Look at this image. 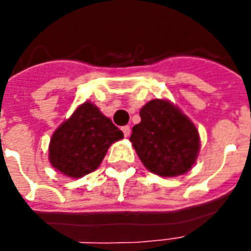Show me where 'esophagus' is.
<instances>
[{
  "label": "esophagus",
  "instance_id": "obj_1",
  "mask_svg": "<svg viewBox=\"0 0 251 251\" xmlns=\"http://www.w3.org/2000/svg\"><path fill=\"white\" fill-rule=\"evenodd\" d=\"M121 130H122V133H124V135H125L126 138L129 137L130 135V133H131V130H130V126H122L121 127Z\"/></svg>",
  "mask_w": 251,
  "mask_h": 251
}]
</instances>
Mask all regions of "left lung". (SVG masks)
<instances>
[{"label": "left lung", "instance_id": "8db88e82", "mask_svg": "<svg viewBox=\"0 0 251 251\" xmlns=\"http://www.w3.org/2000/svg\"><path fill=\"white\" fill-rule=\"evenodd\" d=\"M130 142L149 171L161 177L186 173L197 160L199 134L195 125L168 100L155 99L139 112Z\"/></svg>", "mask_w": 251, "mask_h": 251}]
</instances>
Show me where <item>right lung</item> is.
Masks as SVG:
<instances>
[{"label": "right lung", "mask_w": 251, "mask_h": 251, "mask_svg": "<svg viewBox=\"0 0 251 251\" xmlns=\"http://www.w3.org/2000/svg\"><path fill=\"white\" fill-rule=\"evenodd\" d=\"M122 138L121 130L86 101L53 133L49 161L62 175L79 178L98 169L109 146Z\"/></svg>", "instance_id": "obj_1"}]
</instances>
